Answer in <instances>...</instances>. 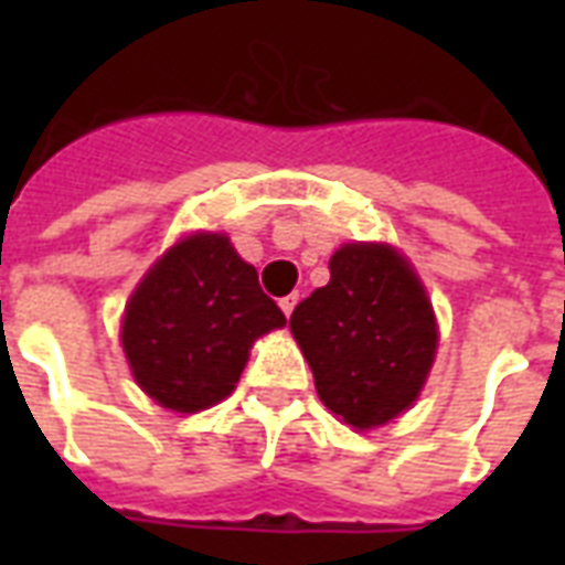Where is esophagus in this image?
Listing matches in <instances>:
<instances>
[{"instance_id": "obj_1", "label": "esophagus", "mask_w": 565, "mask_h": 565, "mask_svg": "<svg viewBox=\"0 0 565 565\" xmlns=\"http://www.w3.org/2000/svg\"><path fill=\"white\" fill-rule=\"evenodd\" d=\"M296 305H299V296H296V292H290V296H284V299H281V310L287 313V317H290Z\"/></svg>"}]
</instances>
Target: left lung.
Masks as SVG:
<instances>
[{
	"label": "left lung",
	"instance_id": "1",
	"mask_svg": "<svg viewBox=\"0 0 565 565\" xmlns=\"http://www.w3.org/2000/svg\"><path fill=\"white\" fill-rule=\"evenodd\" d=\"M331 281L296 305L290 331L328 411L358 430L407 411L437 354L419 275L386 243H345Z\"/></svg>",
	"mask_w": 565,
	"mask_h": 565
}]
</instances>
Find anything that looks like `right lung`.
<instances>
[{"mask_svg": "<svg viewBox=\"0 0 565 565\" xmlns=\"http://www.w3.org/2000/svg\"><path fill=\"white\" fill-rule=\"evenodd\" d=\"M284 322L231 239L199 231L137 284L122 317V349L149 398L195 413L231 395L252 343Z\"/></svg>", "mask_w": 565, "mask_h": 565, "instance_id": "add662e5", "label": "right lung"}]
</instances>
